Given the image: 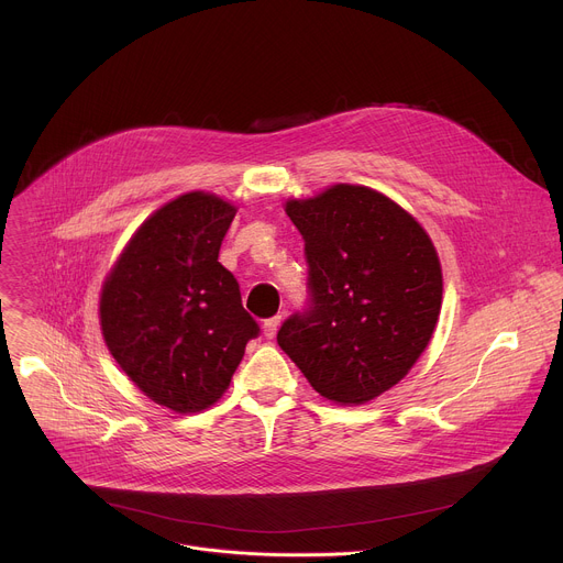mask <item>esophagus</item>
Instances as JSON below:
<instances>
[{
	"instance_id": "34e87169",
	"label": "esophagus",
	"mask_w": 563,
	"mask_h": 563,
	"mask_svg": "<svg viewBox=\"0 0 563 563\" xmlns=\"http://www.w3.org/2000/svg\"><path fill=\"white\" fill-rule=\"evenodd\" d=\"M280 323H283V318H280V316H272V318H267V320H265V325H263L265 336H267V339H274V336H276V332H278V328H280Z\"/></svg>"
}]
</instances>
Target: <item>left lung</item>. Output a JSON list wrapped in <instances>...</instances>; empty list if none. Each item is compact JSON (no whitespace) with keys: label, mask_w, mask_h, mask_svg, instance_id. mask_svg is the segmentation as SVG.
Here are the masks:
<instances>
[{"label":"left lung","mask_w":563,"mask_h":563,"mask_svg":"<svg viewBox=\"0 0 563 563\" xmlns=\"http://www.w3.org/2000/svg\"><path fill=\"white\" fill-rule=\"evenodd\" d=\"M285 211L305 240L309 298L278 345L320 396L367 404L412 369L434 334L437 250L406 209L369 187L334 185Z\"/></svg>","instance_id":"obj_1"}]
</instances>
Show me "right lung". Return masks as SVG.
I'll use <instances>...</instances> for the list:
<instances>
[{
	"label": "right lung",
	"instance_id": "right-lung-1",
	"mask_svg": "<svg viewBox=\"0 0 563 563\" xmlns=\"http://www.w3.org/2000/svg\"><path fill=\"white\" fill-rule=\"evenodd\" d=\"M235 207L205 191L148 216L104 280L100 325L111 356L157 406L207 410L261 328L218 263Z\"/></svg>",
	"mask_w": 563,
	"mask_h": 563
}]
</instances>
